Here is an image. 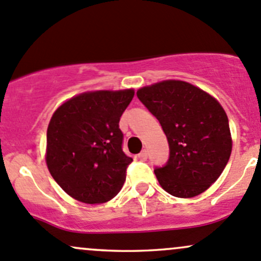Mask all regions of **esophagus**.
Returning <instances> with one entry per match:
<instances>
[{
    "mask_svg": "<svg viewBox=\"0 0 261 261\" xmlns=\"http://www.w3.org/2000/svg\"><path fill=\"white\" fill-rule=\"evenodd\" d=\"M138 158L141 159V161H145V159L148 158V153H147V150H142V152L138 154Z\"/></svg>",
    "mask_w": 261,
    "mask_h": 261,
    "instance_id": "esophagus-1",
    "label": "esophagus"
}]
</instances>
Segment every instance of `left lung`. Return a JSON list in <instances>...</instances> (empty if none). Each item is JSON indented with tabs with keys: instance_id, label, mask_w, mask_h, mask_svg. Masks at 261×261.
Instances as JSON below:
<instances>
[{
	"instance_id": "8db88e82",
	"label": "left lung",
	"mask_w": 261,
	"mask_h": 261,
	"mask_svg": "<svg viewBox=\"0 0 261 261\" xmlns=\"http://www.w3.org/2000/svg\"><path fill=\"white\" fill-rule=\"evenodd\" d=\"M161 123L169 161L154 170L159 184L176 198H193L219 178L231 154L229 120L221 105L199 87L167 80L137 91Z\"/></svg>"
}]
</instances>
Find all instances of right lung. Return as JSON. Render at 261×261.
Returning a JSON list of instances; mask_svg holds the SVG:
<instances>
[{
	"instance_id": "add662e5",
	"label": "right lung",
	"mask_w": 261,
	"mask_h": 261,
	"mask_svg": "<svg viewBox=\"0 0 261 261\" xmlns=\"http://www.w3.org/2000/svg\"><path fill=\"white\" fill-rule=\"evenodd\" d=\"M134 89L89 91L69 98L47 128L46 163L69 197L102 204L116 197L133 159L122 150L119 119Z\"/></svg>"
}]
</instances>
